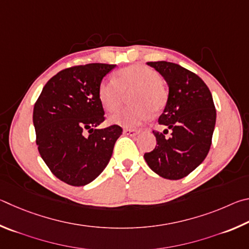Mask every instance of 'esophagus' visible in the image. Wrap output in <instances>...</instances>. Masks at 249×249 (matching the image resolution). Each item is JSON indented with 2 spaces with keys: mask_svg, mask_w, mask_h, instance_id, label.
I'll list each match as a JSON object with an SVG mask.
<instances>
[{
  "mask_svg": "<svg viewBox=\"0 0 249 249\" xmlns=\"http://www.w3.org/2000/svg\"><path fill=\"white\" fill-rule=\"evenodd\" d=\"M139 132H140V131H139V130H137V129H129V128L124 129V133L125 134V136L134 137V136H137Z\"/></svg>",
  "mask_w": 249,
  "mask_h": 249,
  "instance_id": "obj_1",
  "label": "esophagus"
}]
</instances>
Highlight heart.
Returning <instances> with one entry per match:
<instances>
[{"mask_svg": "<svg viewBox=\"0 0 249 249\" xmlns=\"http://www.w3.org/2000/svg\"><path fill=\"white\" fill-rule=\"evenodd\" d=\"M132 89L129 100L132 105L121 109L109 118V122L124 128H132L143 124L159 112L167 102V91L160 75L146 65L134 64L121 69L115 80H103L98 86V98L107 111H116L121 106L124 93Z\"/></svg>", "mask_w": 249, "mask_h": 249, "instance_id": "obj_1", "label": "heart"}]
</instances>
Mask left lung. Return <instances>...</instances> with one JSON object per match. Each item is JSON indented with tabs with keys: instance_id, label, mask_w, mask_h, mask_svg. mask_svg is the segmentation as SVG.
I'll use <instances>...</instances> for the list:
<instances>
[{
	"instance_id": "left-lung-1",
	"label": "left lung",
	"mask_w": 249,
	"mask_h": 249,
	"mask_svg": "<svg viewBox=\"0 0 249 249\" xmlns=\"http://www.w3.org/2000/svg\"><path fill=\"white\" fill-rule=\"evenodd\" d=\"M146 64L166 81L168 97L159 118V124L167 129L163 133L153 131L156 146L144 154V160L159 176L177 180L189 175L207 158L216 120L214 103L197 74L167 61ZM168 129L171 136L166 137Z\"/></svg>"
}]
</instances>
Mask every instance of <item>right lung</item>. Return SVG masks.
I'll return each mask as SVG.
<instances>
[{"label": "right lung", "mask_w": 249, "mask_h": 249, "mask_svg": "<svg viewBox=\"0 0 249 249\" xmlns=\"http://www.w3.org/2000/svg\"><path fill=\"white\" fill-rule=\"evenodd\" d=\"M115 67L90 63L62 70L47 82L35 104L38 151L52 174L65 184L80 187L96 179L122 134L117 124L97 128L105 120L98 86Z\"/></svg>", "instance_id": "obj_1"}]
</instances>
